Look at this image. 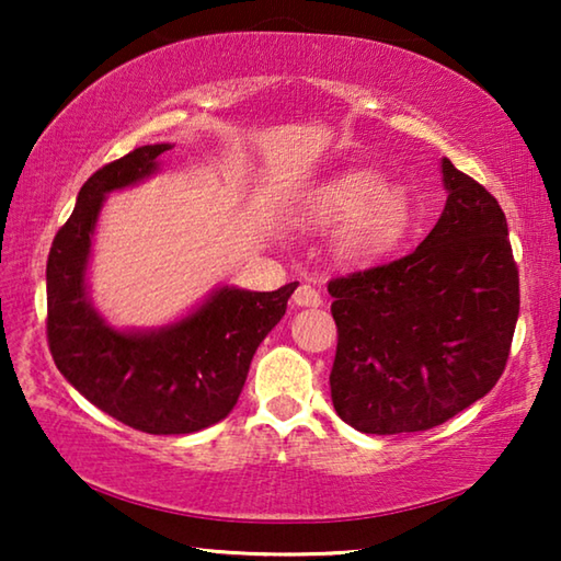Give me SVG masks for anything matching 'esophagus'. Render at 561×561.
Masks as SVG:
<instances>
[{
  "label": "esophagus",
  "instance_id": "1",
  "mask_svg": "<svg viewBox=\"0 0 561 561\" xmlns=\"http://www.w3.org/2000/svg\"><path fill=\"white\" fill-rule=\"evenodd\" d=\"M294 304L297 307H321V294L317 287H311V284H301L294 291Z\"/></svg>",
  "mask_w": 561,
  "mask_h": 561
}]
</instances>
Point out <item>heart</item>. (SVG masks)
<instances>
[{"mask_svg": "<svg viewBox=\"0 0 561 561\" xmlns=\"http://www.w3.org/2000/svg\"><path fill=\"white\" fill-rule=\"evenodd\" d=\"M304 220L311 227H341L336 250L344 260L366 262L391 252L411 225V205L401 190H388L374 170H348L311 193Z\"/></svg>", "mask_w": 561, "mask_h": 561, "instance_id": "obj_1", "label": "heart"}]
</instances>
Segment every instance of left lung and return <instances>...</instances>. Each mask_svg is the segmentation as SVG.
<instances>
[{"label": "left lung", "mask_w": 561, "mask_h": 561, "mask_svg": "<svg viewBox=\"0 0 561 561\" xmlns=\"http://www.w3.org/2000/svg\"><path fill=\"white\" fill-rule=\"evenodd\" d=\"M443 180L448 203L413 252L329 282L331 401L360 433L431 431L505 371L519 314L505 213L448 158Z\"/></svg>", "instance_id": "8db88e82"}]
</instances>
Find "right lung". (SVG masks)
<instances>
[{
	"label": "right lung",
	"mask_w": 561,
	"mask_h": 561,
	"mask_svg": "<svg viewBox=\"0 0 561 561\" xmlns=\"http://www.w3.org/2000/svg\"><path fill=\"white\" fill-rule=\"evenodd\" d=\"M168 144L130 150L83 183L46 262V341L76 391L150 435L195 433L232 411L264 336L279 324L297 282L277 291L222 287L195 314L150 334L103 324L83 287L103 195L156 170Z\"/></svg>",
	"instance_id": "obj_1"
}]
</instances>
